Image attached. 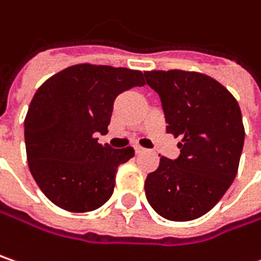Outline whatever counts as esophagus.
<instances>
[{
  "label": "esophagus",
  "instance_id": "34e87169",
  "mask_svg": "<svg viewBox=\"0 0 261 261\" xmlns=\"http://www.w3.org/2000/svg\"><path fill=\"white\" fill-rule=\"evenodd\" d=\"M134 149H136V153H143V152H146V149L142 147V146H136Z\"/></svg>",
  "mask_w": 261,
  "mask_h": 261
}]
</instances>
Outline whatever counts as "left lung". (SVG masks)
Instances as JSON below:
<instances>
[{"mask_svg":"<svg viewBox=\"0 0 261 261\" xmlns=\"http://www.w3.org/2000/svg\"><path fill=\"white\" fill-rule=\"evenodd\" d=\"M161 99L167 133L180 137L177 160L162 156L145 181L161 217L189 222L208 213L235 180L245 130L237 99L214 78L188 70H149Z\"/></svg>","mask_w":261,"mask_h":261,"instance_id":"1","label":"left lung"}]
</instances>
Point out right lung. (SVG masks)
I'll return each mask as SVG.
<instances>
[{"label":"right lung","instance_id":"obj_1","mask_svg":"<svg viewBox=\"0 0 261 261\" xmlns=\"http://www.w3.org/2000/svg\"><path fill=\"white\" fill-rule=\"evenodd\" d=\"M145 85L140 70L73 65L39 87L24 118L31 174L54 205L70 213L101 207L114 193L116 170L134 149L100 145L116 96Z\"/></svg>","mask_w":261,"mask_h":261}]
</instances>
